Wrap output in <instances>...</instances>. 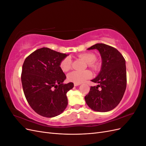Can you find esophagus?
<instances>
[{
    "label": "esophagus",
    "instance_id": "1",
    "mask_svg": "<svg viewBox=\"0 0 146 146\" xmlns=\"http://www.w3.org/2000/svg\"><path fill=\"white\" fill-rule=\"evenodd\" d=\"M80 83H74V86H78V85H80Z\"/></svg>",
    "mask_w": 146,
    "mask_h": 146
}]
</instances>
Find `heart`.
I'll return each instance as SVG.
<instances>
[{
  "label": "heart",
  "mask_w": 146,
  "mask_h": 146,
  "mask_svg": "<svg viewBox=\"0 0 146 146\" xmlns=\"http://www.w3.org/2000/svg\"><path fill=\"white\" fill-rule=\"evenodd\" d=\"M79 58H82L87 63L88 66L92 69L97 68V64L95 62L96 56L92 53H84L78 55ZM72 61L69 56L65 57L60 61V67L63 72H67L71 68ZM92 77V74L90 70H83V71H78L74 70L68 75V80L74 83H82L88 80Z\"/></svg>",
  "instance_id": "b5f03b06"
}]
</instances>
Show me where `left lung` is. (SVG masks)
<instances>
[{"label": "left lung", "instance_id": "8db88e82", "mask_svg": "<svg viewBox=\"0 0 146 146\" xmlns=\"http://www.w3.org/2000/svg\"><path fill=\"white\" fill-rule=\"evenodd\" d=\"M92 49L99 50L102 62L98 76L91 80L98 85L91 86L85 99L94 111L107 112L117 107L124 94L127 86L125 60L116 48L105 44L98 43L88 48Z\"/></svg>", "mask_w": 146, "mask_h": 146}]
</instances>
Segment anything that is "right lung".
<instances>
[{
	"mask_svg": "<svg viewBox=\"0 0 146 146\" xmlns=\"http://www.w3.org/2000/svg\"><path fill=\"white\" fill-rule=\"evenodd\" d=\"M68 55L42 47L24 61L21 74L24 93L31 108L39 115L55 117L67 107L66 93L74 83H63L66 77L60 63Z\"/></svg>",
	"mask_w": 146,
	"mask_h": 146,
	"instance_id": "add662e5",
	"label": "right lung"
}]
</instances>
